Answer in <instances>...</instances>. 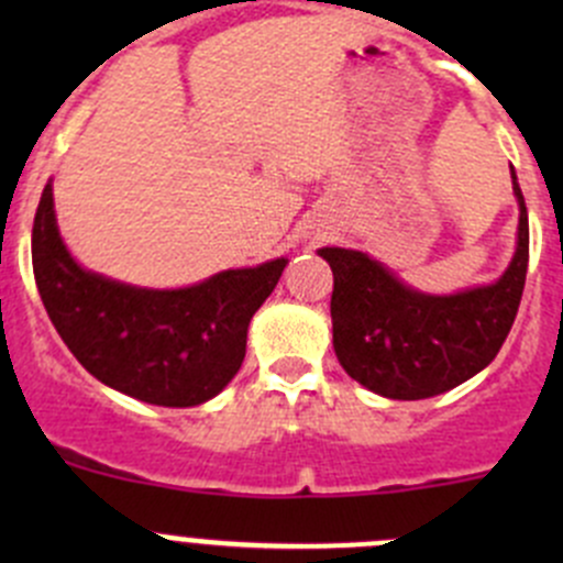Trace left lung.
<instances>
[{
  "label": "left lung",
  "mask_w": 563,
  "mask_h": 563,
  "mask_svg": "<svg viewBox=\"0 0 563 563\" xmlns=\"http://www.w3.org/2000/svg\"><path fill=\"white\" fill-rule=\"evenodd\" d=\"M512 185L520 203L518 250L493 286L424 297L365 253L318 250L334 275V354L354 382L391 400H422L468 382L496 360L518 316L528 269V212L518 179Z\"/></svg>",
  "instance_id": "8db88e82"
}]
</instances>
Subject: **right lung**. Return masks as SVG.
Returning <instances> with one entry per match:
<instances>
[{
	"instance_id": "add662e5",
	"label": "right lung",
	"mask_w": 563,
	"mask_h": 563,
	"mask_svg": "<svg viewBox=\"0 0 563 563\" xmlns=\"http://www.w3.org/2000/svg\"><path fill=\"white\" fill-rule=\"evenodd\" d=\"M32 269L51 323L98 382L155 406L187 408L236 376L250 318L275 291L286 258L220 272L179 291L122 286L70 258L45 185L32 229Z\"/></svg>"
}]
</instances>
